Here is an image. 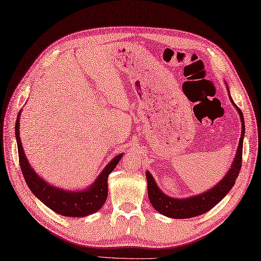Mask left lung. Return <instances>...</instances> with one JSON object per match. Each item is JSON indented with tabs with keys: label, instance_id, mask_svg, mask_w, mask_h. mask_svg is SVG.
Instances as JSON below:
<instances>
[{
	"label": "left lung",
	"instance_id": "1",
	"mask_svg": "<svg viewBox=\"0 0 261 261\" xmlns=\"http://www.w3.org/2000/svg\"><path fill=\"white\" fill-rule=\"evenodd\" d=\"M234 107H236L240 115L241 123H243V127H241L243 130H241L236 157H234L231 168L228 171V174L213 189H209L208 192L204 194L189 197V198L185 199H175L161 192L160 188L157 187L154 178H152V176L147 171L146 173V178H147V193L150 204L155 208V211L170 218H192L211 211L213 207L217 205L230 192V189L233 187L234 181H236L239 175L241 163H243V144L245 135L244 115L240 109H238L236 105H234Z\"/></svg>",
	"mask_w": 261,
	"mask_h": 261
}]
</instances>
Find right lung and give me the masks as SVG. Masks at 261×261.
Returning <instances> with one entry per match:
<instances>
[{
  "instance_id": "obj_1",
  "label": "right lung",
  "mask_w": 261,
  "mask_h": 261,
  "mask_svg": "<svg viewBox=\"0 0 261 261\" xmlns=\"http://www.w3.org/2000/svg\"><path fill=\"white\" fill-rule=\"evenodd\" d=\"M20 115L21 113H18L15 123L18 162H20L24 179L27 181L29 188L32 190V193L49 209H52V211L62 216H66V217H84V216L99 211L105 204L107 193H109V190H107V178H109V175L114 170V168L116 167L123 154H119L114 158L101 171L93 185L86 190L75 193L53 187L45 180H43L39 175H36L29 164L27 157H25L20 139V129H18L20 128V118H18Z\"/></svg>"
}]
</instances>
